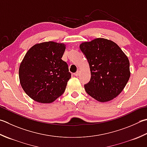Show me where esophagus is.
Returning a JSON list of instances; mask_svg holds the SVG:
<instances>
[{"label": "esophagus", "instance_id": "34e87169", "mask_svg": "<svg viewBox=\"0 0 147 147\" xmlns=\"http://www.w3.org/2000/svg\"><path fill=\"white\" fill-rule=\"evenodd\" d=\"M79 74H80V72H79V71H77V72H76V73H74V76H78V75H79Z\"/></svg>", "mask_w": 147, "mask_h": 147}]
</instances>
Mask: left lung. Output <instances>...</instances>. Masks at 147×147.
I'll list each match as a JSON object with an SVG mask.
<instances>
[{
	"label": "left lung",
	"instance_id": "left-lung-1",
	"mask_svg": "<svg viewBox=\"0 0 147 147\" xmlns=\"http://www.w3.org/2000/svg\"><path fill=\"white\" fill-rule=\"evenodd\" d=\"M80 48L85 54L91 73L85 90L97 101L108 102L122 92L131 76L129 60L115 42L96 38L82 42Z\"/></svg>",
	"mask_w": 147,
	"mask_h": 147
}]
</instances>
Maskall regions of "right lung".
<instances>
[{
    "label": "right lung",
    "mask_w": 147,
    "mask_h": 147,
    "mask_svg": "<svg viewBox=\"0 0 147 147\" xmlns=\"http://www.w3.org/2000/svg\"><path fill=\"white\" fill-rule=\"evenodd\" d=\"M65 45L53 41L37 43L25 54L19 67L23 90L31 99L51 103L64 92L71 78L67 63L61 58Z\"/></svg>",
    "instance_id": "obj_1"
}]
</instances>
